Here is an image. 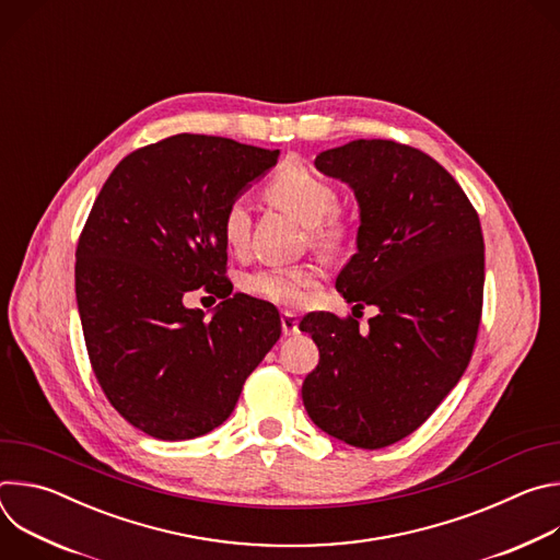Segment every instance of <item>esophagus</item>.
Instances as JSON below:
<instances>
[{"mask_svg": "<svg viewBox=\"0 0 560 560\" xmlns=\"http://www.w3.org/2000/svg\"><path fill=\"white\" fill-rule=\"evenodd\" d=\"M281 330H283L285 337H292V335L299 332V318H296V314H292V312H283L281 314Z\"/></svg>", "mask_w": 560, "mask_h": 560, "instance_id": "obj_1", "label": "esophagus"}]
</instances>
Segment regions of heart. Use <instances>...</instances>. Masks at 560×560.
I'll list each match as a JSON object with an SVG mask.
<instances>
[{
    "mask_svg": "<svg viewBox=\"0 0 560 560\" xmlns=\"http://www.w3.org/2000/svg\"><path fill=\"white\" fill-rule=\"evenodd\" d=\"M266 195L272 203L307 225L316 244L335 246L341 238L343 225L339 219L330 217L337 210L339 197L326 179L305 168H285L270 182ZM221 234L232 250H242L246 246L250 234V212L244 201H232L225 208ZM314 279V268H268L250 275L246 279V290L279 305H296L305 299Z\"/></svg>",
    "mask_w": 560,
    "mask_h": 560,
    "instance_id": "heart-1",
    "label": "heart"
}]
</instances>
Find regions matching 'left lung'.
Masks as SVG:
<instances>
[{
    "label": "left lung",
    "instance_id": "1",
    "mask_svg": "<svg viewBox=\"0 0 560 560\" xmlns=\"http://www.w3.org/2000/svg\"><path fill=\"white\" fill-rule=\"evenodd\" d=\"M314 166L359 203L357 255L337 290L378 312L365 330L352 316H303L299 330L318 348L303 406L326 434L381 450L423 425L469 363L483 307L481 221L454 177L412 145L357 139Z\"/></svg>",
    "mask_w": 560,
    "mask_h": 560
}]
</instances>
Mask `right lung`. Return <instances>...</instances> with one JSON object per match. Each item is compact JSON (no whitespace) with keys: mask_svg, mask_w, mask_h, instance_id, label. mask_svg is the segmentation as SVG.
I'll return each mask as SVG.
<instances>
[{"mask_svg":"<svg viewBox=\"0 0 560 560\" xmlns=\"http://www.w3.org/2000/svg\"><path fill=\"white\" fill-rule=\"evenodd\" d=\"M277 159L184 132L124 156L93 203L77 244V307L106 398L148 436L219 428L281 337L272 303L232 294L221 234L225 208ZM199 287L224 299L212 319L183 305Z\"/></svg>","mask_w":560,"mask_h":560,"instance_id":"obj_1","label":"right lung"}]
</instances>
